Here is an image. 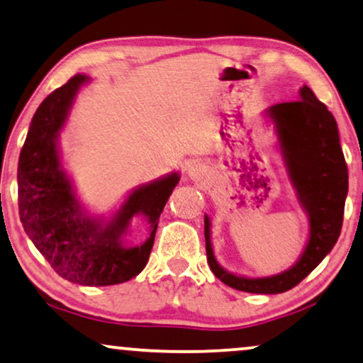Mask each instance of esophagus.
I'll return each instance as SVG.
<instances>
[{
  "instance_id": "1",
  "label": "esophagus",
  "mask_w": 363,
  "mask_h": 363,
  "mask_svg": "<svg viewBox=\"0 0 363 363\" xmlns=\"http://www.w3.org/2000/svg\"><path fill=\"white\" fill-rule=\"evenodd\" d=\"M206 176H207V167L201 164V162H196V164L189 167V177H191L192 181H201Z\"/></svg>"
}]
</instances>
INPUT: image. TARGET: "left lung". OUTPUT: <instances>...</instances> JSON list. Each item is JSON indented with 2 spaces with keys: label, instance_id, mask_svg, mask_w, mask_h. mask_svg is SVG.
<instances>
[{
  "label": "left lung",
  "instance_id": "obj_1",
  "mask_svg": "<svg viewBox=\"0 0 363 363\" xmlns=\"http://www.w3.org/2000/svg\"><path fill=\"white\" fill-rule=\"evenodd\" d=\"M268 116L277 125L288 176L309 217V242L299 262L288 272L268 278H243L228 273L213 257L211 222L207 216L203 220L207 262L212 273L230 288L255 294L284 293L323 262L340 235L349 189L335 118L308 85L299 90V100L269 106Z\"/></svg>",
  "mask_w": 363,
  "mask_h": 363
}]
</instances>
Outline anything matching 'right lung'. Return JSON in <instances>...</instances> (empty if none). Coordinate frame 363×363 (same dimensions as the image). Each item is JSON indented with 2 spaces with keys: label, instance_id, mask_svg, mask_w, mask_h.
I'll return each instance as SVG.
<instances>
[{
  "label": "right lung",
  "instance_id": "add662e5",
  "mask_svg": "<svg viewBox=\"0 0 363 363\" xmlns=\"http://www.w3.org/2000/svg\"><path fill=\"white\" fill-rule=\"evenodd\" d=\"M85 82V75H74L35 110L19 155V218L59 277L84 286H110L128 281L146 267L160 216L179 176L174 172L136 189L105 227L85 217L57 151L59 131ZM136 213L148 217L152 233L140 247L126 249L121 235Z\"/></svg>",
  "mask_w": 363,
  "mask_h": 363
}]
</instances>
